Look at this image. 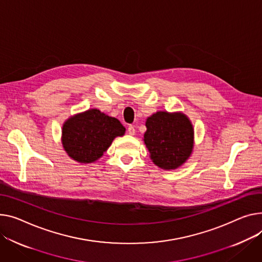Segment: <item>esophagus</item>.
Returning a JSON list of instances; mask_svg holds the SVG:
<instances>
[{
    "mask_svg": "<svg viewBox=\"0 0 262 262\" xmlns=\"http://www.w3.org/2000/svg\"><path fill=\"white\" fill-rule=\"evenodd\" d=\"M135 127H134V125H129L128 126V128H127V133L130 135V136H134L135 135Z\"/></svg>",
    "mask_w": 262,
    "mask_h": 262,
    "instance_id": "esophagus-1",
    "label": "esophagus"
}]
</instances>
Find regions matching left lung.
Wrapping results in <instances>:
<instances>
[{
  "label": "left lung",
  "instance_id": "obj_1",
  "mask_svg": "<svg viewBox=\"0 0 262 262\" xmlns=\"http://www.w3.org/2000/svg\"><path fill=\"white\" fill-rule=\"evenodd\" d=\"M145 125L144 143L156 165L173 169L186 161L193 150L194 130L185 115L158 112Z\"/></svg>",
  "mask_w": 262,
  "mask_h": 262
}]
</instances>
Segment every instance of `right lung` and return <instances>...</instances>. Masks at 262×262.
<instances>
[{"instance_id": "obj_1", "label": "right lung", "mask_w": 262, "mask_h": 262, "mask_svg": "<svg viewBox=\"0 0 262 262\" xmlns=\"http://www.w3.org/2000/svg\"><path fill=\"white\" fill-rule=\"evenodd\" d=\"M124 133L118 119L90 110L65 122L62 143L71 158L80 163H92L106 151L116 137Z\"/></svg>"}]
</instances>
